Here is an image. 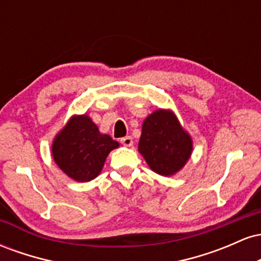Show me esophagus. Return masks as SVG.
I'll use <instances>...</instances> for the list:
<instances>
[{
  "mask_svg": "<svg viewBox=\"0 0 261 261\" xmlns=\"http://www.w3.org/2000/svg\"><path fill=\"white\" fill-rule=\"evenodd\" d=\"M120 142L122 143V145L125 146V147H131V146L134 145L133 137H131V136H125V137H122V139L120 140Z\"/></svg>",
  "mask_w": 261,
  "mask_h": 261,
  "instance_id": "34e87169",
  "label": "esophagus"
}]
</instances>
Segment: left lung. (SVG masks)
I'll list each match as a JSON object with an SVG mask.
<instances>
[{
	"instance_id": "1",
	"label": "left lung",
	"mask_w": 261,
	"mask_h": 261,
	"mask_svg": "<svg viewBox=\"0 0 261 261\" xmlns=\"http://www.w3.org/2000/svg\"><path fill=\"white\" fill-rule=\"evenodd\" d=\"M193 139L170 109H157L143 120L139 152L163 176L175 175L193 153Z\"/></svg>"
}]
</instances>
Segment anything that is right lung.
<instances>
[{"label": "right lung", "instance_id": "add662e5", "mask_svg": "<svg viewBox=\"0 0 261 261\" xmlns=\"http://www.w3.org/2000/svg\"><path fill=\"white\" fill-rule=\"evenodd\" d=\"M119 142L101 134L87 114L72 115L56 134L51 145L54 162L66 175L80 182L100 174L107 157Z\"/></svg>", "mask_w": 261, "mask_h": 261}]
</instances>
